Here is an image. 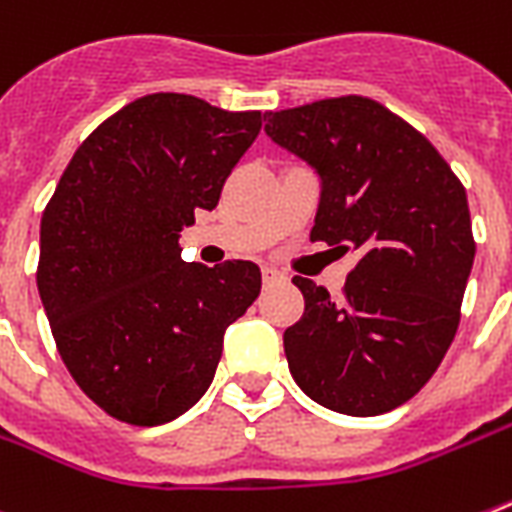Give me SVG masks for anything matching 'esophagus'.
Segmentation results:
<instances>
[{"mask_svg": "<svg viewBox=\"0 0 512 512\" xmlns=\"http://www.w3.org/2000/svg\"><path fill=\"white\" fill-rule=\"evenodd\" d=\"M281 281H286V276H283L281 270L265 265V268H263V283H265V286H273V283H281Z\"/></svg>", "mask_w": 512, "mask_h": 512, "instance_id": "34e87169", "label": "esophagus"}]
</instances>
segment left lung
<instances>
[{
	"mask_svg": "<svg viewBox=\"0 0 512 512\" xmlns=\"http://www.w3.org/2000/svg\"><path fill=\"white\" fill-rule=\"evenodd\" d=\"M265 132L320 176L309 239L356 252L341 299L296 276L291 377L349 416L393 411L435 375L461 320L476 244L463 184L422 132L362 96L268 111Z\"/></svg>",
	"mask_w": 512,
	"mask_h": 512,
	"instance_id": "left-lung-1",
	"label": "left lung"
}]
</instances>
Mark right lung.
Returning a JSON list of instances; mask_svg holds the SVG:
<instances>
[{"mask_svg": "<svg viewBox=\"0 0 512 512\" xmlns=\"http://www.w3.org/2000/svg\"><path fill=\"white\" fill-rule=\"evenodd\" d=\"M260 127V111L184 93L137 98L90 132L46 205L36 281L51 333L80 390L119 422L192 409L223 333L260 294L255 263H184L179 247Z\"/></svg>", "mask_w": 512, "mask_h": 512, "instance_id": "add662e5", "label": "right lung"}]
</instances>
